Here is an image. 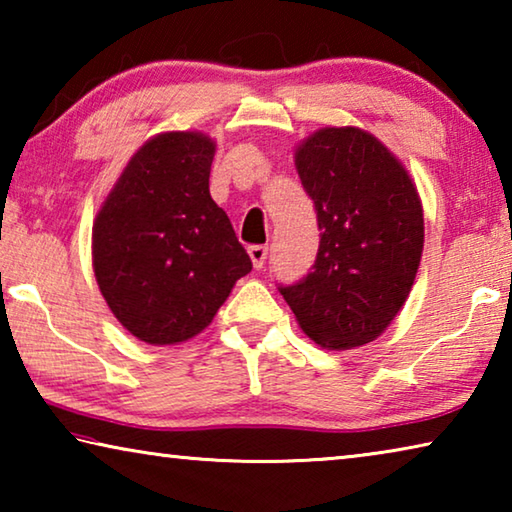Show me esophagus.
<instances>
[{
	"label": "esophagus",
	"instance_id": "34e87169",
	"mask_svg": "<svg viewBox=\"0 0 512 512\" xmlns=\"http://www.w3.org/2000/svg\"><path fill=\"white\" fill-rule=\"evenodd\" d=\"M248 255L253 259V266L257 268H264L266 264V257H268V248L266 246H248Z\"/></svg>",
	"mask_w": 512,
	"mask_h": 512
}]
</instances>
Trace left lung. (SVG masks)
Listing matches in <instances>:
<instances>
[{
	"mask_svg": "<svg viewBox=\"0 0 512 512\" xmlns=\"http://www.w3.org/2000/svg\"><path fill=\"white\" fill-rule=\"evenodd\" d=\"M320 230L316 262L277 287L309 339L329 350L375 341L409 298L424 219L409 173L361 128H323L296 151Z\"/></svg>",
	"mask_w": 512,
	"mask_h": 512,
	"instance_id": "left-lung-1",
	"label": "left lung"
}]
</instances>
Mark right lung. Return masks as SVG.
I'll use <instances>...</instances> for the list:
<instances>
[{"label":"right lung","instance_id":"add662e5","mask_svg":"<svg viewBox=\"0 0 512 512\" xmlns=\"http://www.w3.org/2000/svg\"><path fill=\"white\" fill-rule=\"evenodd\" d=\"M214 142L164 133L126 164L92 228V264L115 318L144 343L173 345L212 323L253 271L210 196Z\"/></svg>","mask_w":512,"mask_h":512}]
</instances>
